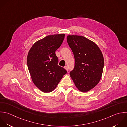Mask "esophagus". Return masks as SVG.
<instances>
[{
    "instance_id": "esophagus-1",
    "label": "esophagus",
    "mask_w": 127,
    "mask_h": 127,
    "mask_svg": "<svg viewBox=\"0 0 127 127\" xmlns=\"http://www.w3.org/2000/svg\"><path fill=\"white\" fill-rule=\"evenodd\" d=\"M64 68L66 69V71H68V70H69V69H68V66H65V67H64Z\"/></svg>"
}]
</instances>
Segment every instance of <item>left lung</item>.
Listing matches in <instances>:
<instances>
[{
	"label": "left lung",
	"mask_w": 127,
	"mask_h": 127,
	"mask_svg": "<svg viewBox=\"0 0 127 127\" xmlns=\"http://www.w3.org/2000/svg\"><path fill=\"white\" fill-rule=\"evenodd\" d=\"M67 40L75 62L70 77L80 91L89 92L101 78L104 67L102 53L95 43L83 36L69 35Z\"/></svg>",
	"instance_id": "1"
}]
</instances>
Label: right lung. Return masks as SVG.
I'll return each mask as SVG.
<instances>
[{
  "label": "right lung",
  "mask_w": 127,
  "mask_h": 127,
  "mask_svg": "<svg viewBox=\"0 0 127 127\" xmlns=\"http://www.w3.org/2000/svg\"><path fill=\"white\" fill-rule=\"evenodd\" d=\"M65 34L49 35L35 42L27 56V66L35 86L43 93L53 91L67 72L58 65L55 51L61 45Z\"/></svg>",
  "instance_id": "add662e5"
}]
</instances>
